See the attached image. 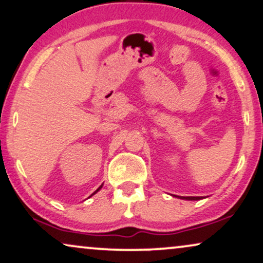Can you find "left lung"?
Wrapping results in <instances>:
<instances>
[{
	"label": "left lung",
	"mask_w": 263,
	"mask_h": 263,
	"mask_svg": "<svg viewBox=\"0 0 263 263\" xmlns=\"http://www.w3.org/2000/svg\"><path fill=\"white\" fill-rule=\"evenodd\" d=\"M176 197L180 199H186V201H198V199H202L203 197L201 196H197V197H194V196H187V197H181V196H176Z\"/></svg>",
	"instance_id": "1"
}]
</instances>
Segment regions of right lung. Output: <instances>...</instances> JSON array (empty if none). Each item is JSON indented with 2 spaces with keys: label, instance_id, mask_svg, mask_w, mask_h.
Instances as JSON below:
<instances>
[{
  "label": "right lung",
  "instance_id": "obj_1",
  "mask_svg": "<svg viewBox=\"0 0 263 263\" xmlns=\"http://www.w3.org/2000/svg\"><path fill=\"white\" fill-rule=\"evenodd\" d=\"M102 185H103V184H102ZM102 185H101V186H100V187H99V189H97V190H96V191H95V192H93V194H92V195H95V194H96V192H97V191H100V190H101V189H102ZM92 195H91V196H92ZM91 196H90V197H91Z\"/></svg>",
  "mask_w": 263,
  "mask_h": 263
}]
</instances>
